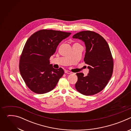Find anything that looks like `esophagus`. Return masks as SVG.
<instances>
[{
    "instance_id": "1",
    "label": "esophagus",
    "mask_w": 131,
    "mask_h": 131,
    "mask_svg": "<svg viewBox=\"0 0 131 131\" xmlns=\"http://www.w3.org/2000/svg\"><path fill=\"white\" fill-rule=\"evenodd\" d=\"M65 72L67 74H71L72 73V72L69 70H65Z\"/></svg>"
}]
</instances>
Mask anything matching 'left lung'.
<instances>
[{
	"label": "left lung",
	"instance_id": "1",
	"mask_svg": "<svg viewBox=\"0 0 131 131\" xmlns=\"http://www.w3.org/2000/svg\"><path fill=\"white\" fill-rule=\"evenodd\" d=\"M72 38L84 42V61L89 69L86 76L82 72L76 73L78 80L75 88L83 95L96 94L105 88L113 74L114 60L109 47L101 35L91 30L79 32Z\"/></svg>",
	"mask_w": 131,
	"mask_h": 131
}]
</instances>
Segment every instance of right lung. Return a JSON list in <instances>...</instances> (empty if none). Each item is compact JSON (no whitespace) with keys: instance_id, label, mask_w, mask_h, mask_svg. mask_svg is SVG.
<instances>
[{"instance_id":"1","label":"right lung","mask_w":131,"mask_h":131,"mask_svg":"<svg viewBox=\"0 0 131 131\" xmlns=\"http://www.w3.org/2000/svg\"><path fill=\"white\" fill-rule=\"evenodd\" d=\"M70 34L41 29L27 40L20 56L19 69L26 85L33 92L41 94L52 91L63 76L64 70L54 68L49 60L59 44Z\"/></svg>"}]
</instances>
